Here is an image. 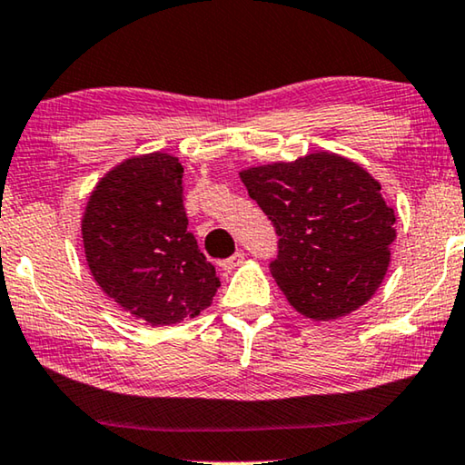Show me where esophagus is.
<instances>
[{
    "label": "esophagus",
    "instance_id": "34e87169",
    "mask_svg": "<svg viewBox=\"0 0 465 465\" xmlns=\"http://www.w3.org/2000/svg\"><path fill=\"white\" fill-rule=\"evenodd\" d=\"M242 262H244V252H235V254H232L230 259H225L223 262H221V267L225 269V272H233V269H238Z\"/></svg>",
    "mask_w": 465,
    "mask_h": 465
}]
</instances>
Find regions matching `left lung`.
<instances>
[{
    "label": "left lung",
    "instance_id": "8db88e82",
    "mask_svg": "<svg viewBox=\"0 0 465 465\" xmlns=\"http://www.w3.org/2000/svg\"><path fill=\"white\" fill-rule=\"evenodd\" d=\"M238 175L280 235L272 275L301 315L338 320L376 294L397 214L370 171L336 152H311Z\"/></svg>",
    "mask_w": 465,
    "mask_h": 465
}]
</instances>
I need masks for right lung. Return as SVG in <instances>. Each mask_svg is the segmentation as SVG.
Returning <instances> with one entry per match:
<instances>
[{"label": "right lung", "mask_w": 465, "mask_h": 465, "mask_svg": "<svg viewBox=\"0 0 465 465\" xmlns=\"http://www.w3.org/2000/svg\"><path fill=\"white\" fill-rule=\"evenodd\" d=\"M177 156L124 158L87 198L81 219L85 261L102 292L148 325H175L211 307L221 286L188 232Z\"/></svg>", "instance_id": "right-lung-1"}]
</instances>
